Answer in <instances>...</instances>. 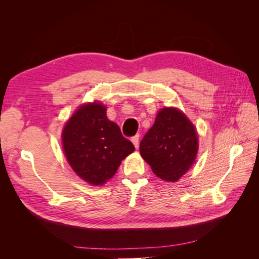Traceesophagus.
I'll return each instance as SVG.
<instances>
[{
	"label": "esophagus",
	"instance_id": "obj_1",
	"mask_svg": "<svg viewBox=\"0 0 259 259\" xmlns=\"http://www.w3.org/2000/svg\"><path fill=\"white\" fill-rule=\"evenodd\" d=\"M132 143H133V145L135 146V148L137 149L138 146H139V135H136L134 137H132Z\"/></svg>",
	"mask_w": 259,
	"mask_h": 259
}]
</instances>
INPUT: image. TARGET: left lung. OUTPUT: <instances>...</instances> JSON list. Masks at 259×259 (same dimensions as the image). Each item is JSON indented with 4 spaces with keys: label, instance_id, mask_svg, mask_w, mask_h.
Returning <instances> with one entry per match:
<instances>
[{
    "label": "left lung",
    "instance_id": "8db88e82",
    "mask_svg": "<svg viewBox=\"0 0 259 259\" xmlns=\"http://www.w3.org/2000/svg\"><path fill=\"white\" fill-rule=\"evenodd\" d=\"M199 140L194 125L176 108H163L140 142L139 151L162 180L175 183L194 163Z\"/></svg>",
    "mask_w": 259,
    "mask_h": 259
}]
</instances>
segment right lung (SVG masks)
<instances>
[{
    "label": "right lung",
    "instance_id": "1",
    "mask_svg": "<svg viewBox=\"0 0 259 259\" xmlns=\"http://www.w3.org/2000/svg\"><path fill=\"white\" fill-rule=\"evenodd\" d=\"M106 111V106L97 101L82 105L66 123L61 136L70 166L94 186L113 177L122 160L135 150Z\"/></svg>",
    "mask_w": 259,
    "mask_h": 259
}]
</instances>
